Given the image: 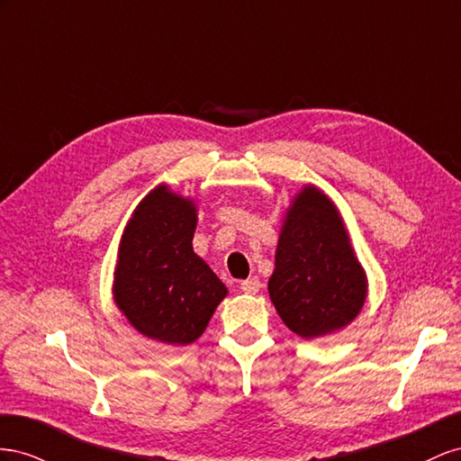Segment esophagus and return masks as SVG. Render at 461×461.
Returning <instances> with one entry per match:
<instances>
[{"instance_id": "1", "label": "esophagus", "mask_w": 461, "mask_h": 461, "mask_svg": "<svg viewBox=\"0 0 461 461\" xmlns=\"http://www.w3.org/2000/svg\"><path fill=\"white\" fill-rule=\"evenodd\" d=\"M241 289L249 295H255L260 289V280L257 278V276H253V278H247L241 282Z\"/></svg>"}]
</instances>
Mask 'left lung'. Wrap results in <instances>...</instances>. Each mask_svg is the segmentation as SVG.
Wrapping results in <instances>:
<instances>
[{"label": "left lung", "instance_id": "8db88e82", "mask_svg": "<svg viewBox=\"0 0 461 461\" xmlns=\"http://www.w3.org/2000/svg\"><path fill=\"white\" fill-rule=\"evenodd\" d=\"M366 289L339 210L319 187L305 185L285 210L268 280L280 319L307 339L334 334L361 312Z\"/></svg>", "mask_w": 461, "mask_h": 461}]
</instances>
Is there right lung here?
Instances as JSON below:
<instances>
[{
	"mask_svg": "<svg viewBox=\"0 0 461 461\" xmlns=\"http://www.w3.org/2000/svg\"><path fill=\"white\" fill-rule=\"evenodd\" d=\"M196 204L167 185L154 187L123 230L113 301L150 339L189 346L201 338L228 287L193 251Z\"/></svg>",
	"mask_w": 461,
	"mask_h": 461,
	"instance_id": "obj_1",
	"label": "right lung"
}]
</instances>
